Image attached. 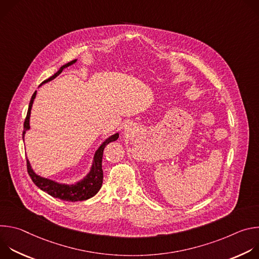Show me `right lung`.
I'll use <instances>...</instances> for the list:
<instances>
[{
    "mask_svg": "<svg viewBox=\"0 0 259 259\" xmlns=\"http://www.w3.org/2000/svg\"><path fill=\"white\" fill-rule=\"evenodd\" d=\"M77 60H71L70 62L62 65L60 67V69L54 73L52 77H50L49 79H47L46 81L42 82L41 85L53 80L54 78H56L59 73H61V71L63 70V68L71 65L72 63H75ZM36 95V91H34V93L31 96V99L29 101V105H28V110H27V115L26 118L24 120V124H23V133H22V138L24 137L25 131L29 129V117H30V109L32 106V102L33 99ZM119 137V134L116 133L114 135H112L110 137H108L100 146L99 149L96 151L95 156H94V161H93V165L91 168V171L89 172V174L81 181H79L76 184H71V186H68V184H60L57 183L55 181H52L50 179L47 178H43L39 175H36L31 167L30 164L28 162V160H26V166H27V172L28 175L30 176L32 182L35 184L36 187L39 189H41L42 191L46 192L48 195L63 200V201H68V202H77V201H84V200H88L90 198H92L93 196H95L98 191L100 190L101 186H102V180H103V171H102V156H103V151L104 147L112 141L117 140Z\"/></svg>",
    "mask_w": 259,
    "mask_h": 259,
    "instance_id": "1",
    "label": "right lung"
}]
</instances>
